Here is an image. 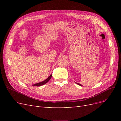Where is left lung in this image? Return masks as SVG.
Instances as JSON below:
<instances>
[{
  "mask_svg": "<svg viewBox=\"0 0 121 121\" xmlns=\"http://www.w3.org/2000/svg\"><path fill=\"white\" fill-rule=\"evenodd\" d=\"M76 83H77V84H78V85H80V86H82V85H81V84H79V83H77V82H75Z\"/></svg>",
  "mask_w": 121,
  "mask_h": 121,
  "instance_id": "1",
  "label": "left lung"
}]
</instances>
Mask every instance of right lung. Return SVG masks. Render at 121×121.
Segmentation results:
<instances>
[{
	"label": "right lung",
	"mask_w": 121,
	"mask_h": 121,
	"mask_svg": "<svg viewBox=\"0 0 121 121\" xmlns=\"http://www.w3.org/2000/svg\"><path fill=\"white\" fill-rule=\"evenodd\" d=\"M52 74L50 75L49 77H48V78L47 79H46L45 80H44L42 82H39V83H36V84H33L32 85L33 86H42V85H43L44 84H45L46 83H47L48 82V81L51 78H52Z\"/></svg>",
	"instance_id": "right-lung-1"
}]
</instances>
